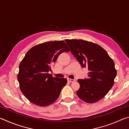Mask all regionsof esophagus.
<instances>
[{
    "label": "esophagus",
    "mask_w": 129,
    "mask_h": 129,
    "mask_svg": "<svg viewBox=\"0 0 129 129\" xmlns=\"http://www.w3.org/2000/svg\"><path fill=\"white\" fill-rule=\"evenodd\" d=\"M68 81L70 82H73L75 81V80L71 79V78H68Z\"/></svg>",
    "instance_id": "1"
}]
</instances>
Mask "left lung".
Instances as JSON below:
<instances>
[{"mask_svg": "<svg viewBox=\"0 0 129 129\" xmlns=\"http://www.w3.org/2000/svg\"><path fill=\"white\" fill-rule=\"evenodd\" d=\"M82 68H88V78L79 79L76 91L81 100L94 103L104 98L112 88L117 71L112 58L99 45L81 39L65 40Z\"/></svg>", "mask_w": 129, "mask_h": 129, "instance_id": "8db88e82", "label": "left lung"}]
</instances>
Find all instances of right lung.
<instances>
[{
  "instance_id": "obj_1",
  "label": "right lung",
  "mask_w": 129,
  "mask_h": 129,
  "mask_svg": "<svg viewBox=\"0 0 129 129\" xmlns=\"http://www.w3.org/2000/svg\"><path fill=\"white\" fill-rule=\"evenodd\" d=\"M69 51L68 45L61 40L39 44L27 52L19 65L17 77L21 92L30 102L46 106L58 99L67 80L48 72L60 54Z\"/></svg>"
}]
</instances>
